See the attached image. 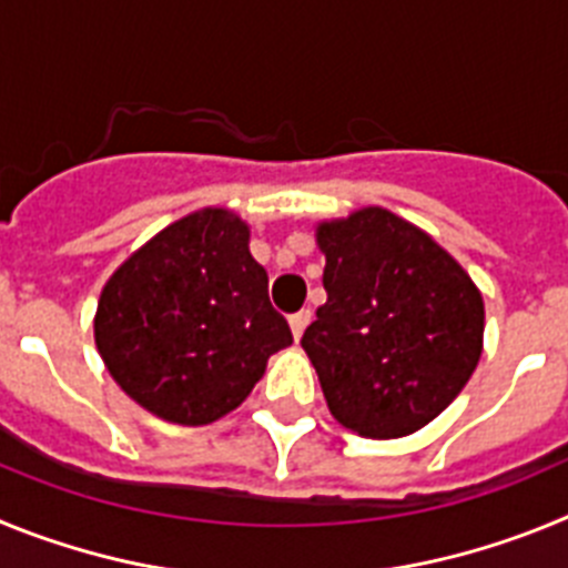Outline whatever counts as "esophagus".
Returning a JSON list of instances; mask_svg holds the SVG:
<instances>
[{
  "label": "esophagus",
  "mask_w": 568,
  "mask_h": 568,
  "mask_svg": "<svg viewBox=\"0 0 568 568\" xmlns=\"http://www.w3.org/2000/svg\"><path fill=\"white\" fill-rule=\"evenodd\" d=\"M310 318H313V313H310V310H301V313L290 315V329H293V338L295 341H298L301 335H304V329H307Z\"/></svg>",
  "instance_id": "34e87169"
}]
</instances>
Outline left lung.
Returning <instances> with one entry per match:
<instances>
[{
	"label": "left lung",
	"instance_id": "obj_1",
	"mask_svg": "<svg viewBox=\"0 0 568 568\" xmlns=\"http://www.w3.org/2000/svg\"><path fill=\"white\" fill-rule=\"evenodd\" d=\"M327 304L301 346L329 413L364 438H400L458 398L484 346V298L424 230L366 207L318 227Z\"/></svg>",
	"mask_w": 568,
	"mask_h": 568
}]
</instances>
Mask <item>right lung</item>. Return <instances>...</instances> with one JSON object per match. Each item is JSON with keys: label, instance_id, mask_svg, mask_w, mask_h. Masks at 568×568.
Masks as SVG:
<instances>
[{"label": "right lung", "instance_id": "right-lung-1", "mask_svg": "<svg viewBox=\"0 0 568 568\" xmlns=\"http://www.w3.org/2000/svg\"><path fill=\"white\" fill-rule=\"evenodd\" d=\"M247 241L239 215L202 210L164 227L104 284L99 353L148 413L213 424L247 398L270 355L293 344Z\"/></svg>", "mask_w": 568, "mask_h": 568}]
</instances>
